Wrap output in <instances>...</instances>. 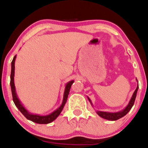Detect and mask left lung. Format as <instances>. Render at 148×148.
<instances>
[{
  "label": "left lung",
  "instance_id": "left-lung-1",
  "mask_svg": "<svg viewBox=\"0 0 148 148\" xmlns=\"http://www.w3.org/2000/svg\"><path fill=\"white\" fill-rule=\"evenodd\" d=\"M138 82V80H137ZM139 86L138 84L137 86L136 89L134 92L133 95H132V97H131L129 103L127 105V107H125L124 110H121V111L117 112H102V111H97V114L99 116V117H102V118L105 119V120H111V121H115L119 120V119L122 118V117H124L125 115H126L128 112H130V110H131V108L133 106L134 103H135V98H136L137 96V92H138ZM88 99L90 102L91 104L92 105V103L91 102V99L88 97Z\"/></svg>",
  "mask_w": 148,
  "mask_h": 148
}]
</instances>
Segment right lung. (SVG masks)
<instances>
[{"mask_svg": "<svg viewBox=\"0 0 148 148\" xmlns=\"http://www.w3.org/2000/svg\"><path fill=\"white\" fill-rule=\"evenodd\" d=\"M16 55L13 57V61H12L11 62V73H10V87H11L12 96H13V100L15 105L17 107V108L20 110L22 114L26 117V118L28 119V120H31L32 121V122H36V123L38 124H49L50 123V122H53V120H55L57 118L58 116H59V114H60V113L62 112L66 102L67 97H68V95L69 94V91L70 89H71V85H72V84L74 83V80H71V81L67 82L66 84L64 92L63 100H62V104H61V106L59 108H57L56 110H54L53 112H51L49 114H47V115L41 116L39 115V114H32V113L29 112L23 107V104H21V102H20L19 99L18 98L17 94H16V87H15L14 84L15 60H16Z\"/></svg>", "mask_w": 148, "mask_h": 148, "instance_id": "right-lung-1", "label": "right lung"}]
</instances>
